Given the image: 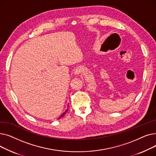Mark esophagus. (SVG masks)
Returning a JSON list of instances; mask_svg holds the SVG:
<instances>
[{
  "instance_id": "esophagus-1",
  "label": "esophagus",
  "mask_w": 156,
  "mask_h": 156,
  "mask_svg": "<svg viewBox=\"0 0 156 156\" xmlns=\"http://www.w3.org/2000/svg\"><path fill=\"white\" fill-rule=\"evenodd\" d=\"M83 68L81 67V66H78V68H76L75 71V73L76 74V75H79V74H80L81 72L83 71Z\"/></svg>"
}]
</instances>
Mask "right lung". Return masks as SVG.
<instances>
[{"label": "right lung", "mask_w": 156, "mask_h": 156, "mask_svg": "<svg viewBox=\"0 0 156 156\" xmlns=\"http://www.w3.org/2000/svg\"><path fill=\"white\" fill-rule=\"evenodd\" d=\"M68 109H67V110H66V111H65V112H64V113H62V115H61V116H60V117H59V118H58V119H59V118H61V117H62V116H64V114H66V112H67V111H68Z\"/></svg>", "instance_id": "right-lung-1"}]
</instances>
